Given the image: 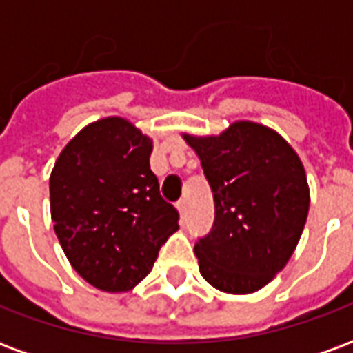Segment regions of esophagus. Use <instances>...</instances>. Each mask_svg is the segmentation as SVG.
<instances>
[{"label": "esophagus", "mask_w": 353, "mask_h": 353, "mask_svg": "<svg viewBox=\"0 0 353 353\" xmlns=\"http://www.w3.org/2000/svg\"><path fill=\"white\" fill-rule=\"evenodd\" d=\"M177 212H179L181 219H183L185 215H187V200H179V202H177Z\"/></svg>", "instance_id": "1"}]
</instances>
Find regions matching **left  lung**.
<instances>
[{
  "label": "left lung",
  "mask_w": 353,
  "mask_h": 353,
  "mask_svg": "<svg viewBox=\"0 0 353 353\" xmlns=\"http://www.w3.org/2000/svg\"><path fill=\"white\" fill-rule=\"evenodd\" d=\"M183 139L199 154L215 202L214 227L194 244L200 274L225 293L259 291L303 234L310 208L303 162L278 132L252 121Z\"/></svg>",
  "instance_id": "8db88e82"
}]
</instances>
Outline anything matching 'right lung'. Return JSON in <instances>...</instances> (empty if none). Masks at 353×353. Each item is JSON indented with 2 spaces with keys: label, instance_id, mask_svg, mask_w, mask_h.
<instances>
[{
  "label": "right lung",
  "instance_id": "1",
  "mask_svg": "<svg viewBox=\"0 0 353 353\" xmlns=\"http://www.w3.org/2000/svg\"><path fill=\"white\" fill-rule=\"evenodd\" d=\"M153 141L123 117L90 123L62 149L50 174V217L75 272L121 293L151 272L179 214L151 172Z\"/></svg>",
  "mask_w": 353,
  "mask_h": 353
}]
</instances>
